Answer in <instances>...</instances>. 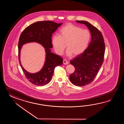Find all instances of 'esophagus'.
Masks as SVG:
<instances>
[{
	"mask_svg": "<svg viewBox=\"0 0 124 124\" xmlns=\"http://www.w3.org/2000/svg\"><path fill=\"white\" fill-rule=\"evenodd\" d=\"M69 62L68 61H67L66 59H64L63 60V64L64 65H67L68 64Z\"/></svg>",
	"mask_w": 124,
	"mask_h": 124,
	"instance_id": "1",
	"label": "esophagus"
}]
</instances>
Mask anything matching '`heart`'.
Masks as SVG:
<instances>
[{
    "mask_svg": "<svg viewBox=\"0 0 124 124\" xmlns=\"http://www.w3.org/2000/svg\"><path fill=\"white\" fill-rule=\"evenodd\" d=\"M90 35L87 30L70 23L62 26L58 35L52 37L51 43L56 53L62 55L66 47V54L68 56L79 55L84 52L90 42Z\"/></svg>",
    "mask_w": 124,
    "mask_h": 124,
    "instance_id": "obj_1",
    "label": "heart"
}]
</instances>
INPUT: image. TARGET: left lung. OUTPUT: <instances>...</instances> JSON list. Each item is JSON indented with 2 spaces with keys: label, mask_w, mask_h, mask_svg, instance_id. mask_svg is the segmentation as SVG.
Wrapping results in <instances>:
<instances>
[{
  "label": "left lung",
  "mask_w": 124,
  "mask_h": 124,
  "mask_svg": "<svg viewBox=\"0 0 124 124\" xmlns=\"http://www.w3.org/2000/svg\"><path fill=\"white\" fill-rule=\"evenodd\" d=\"M84 24L90 30L91 40L83 53L70 61L75 71L69 76L74 85L83 86L90 83L98 74L104 61L105 45L103 36L95 26L85 21H76Z\"/></svg>",
  "instance_id": "obj_1"
}]
</instances>
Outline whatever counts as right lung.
<instances>
[{"label": "right lung", "instance_id": "right-lung-1", "mask_svg": "<svg viewBox=\"0 0 124 124\" xmlns=\"http://www.w3.org/2000/svg\"><path fill=\"white\" fill-rule=\"evenodd\" d=\"M62 23H57L50 21H39L32 23L24 30L21 33L18 43L19 60L20 65L26 78L33 84L42 86L51 81L54 68L61 66L63 58L60 56L51 52L53 47L51 37ZM37 42L45 48V61L41 70L35 73H31L26 71L21 64L20 52L22 46L30 42Z\"/></svg>", "mask_w": 124, "mask_h": 124}]
</instances>
